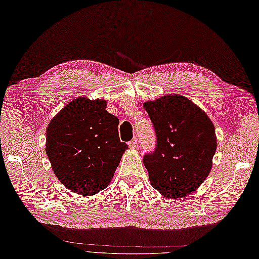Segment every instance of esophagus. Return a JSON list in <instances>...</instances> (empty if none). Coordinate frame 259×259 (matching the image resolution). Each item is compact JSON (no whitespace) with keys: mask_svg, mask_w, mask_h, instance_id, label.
<instances>
[{"mask_svg":"<svg viewBox=\"0 0 259 259\" xmlns=\"http://www.w3.org/2000/svg\"><path fill=\"white\" fill-rule=\"evenodd\" d=\"M128 146H130L131 148H133V149L138 146V142H137V138H136V137H134L133 140H132L131 142H128Z\"/></svg>","mask_w":259,"mask_h":259,"instance_id":"obj_1","label":"esophagus"}]
</instances>
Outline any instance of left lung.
I'll use <instances>...</instances> for the list:
<instances>
[{
    "mask_svg": "<svg viewBox=\"0 0 259 259\" xmlns=\"http://www.w3.org/2000/svg\"><path fill=\"white\" fill-rule=\"evenodd\" d=\"M144 106L157 141L143 158L150 184L166 198L186 197L210 174L217 150L214 125L190 100L176 94Z\"/></svg>",
    "mask_w": 259,
    "mask_h": 259,
    "instance_id": "8db88e82",
    "label": "left lung"
}]
</instances>
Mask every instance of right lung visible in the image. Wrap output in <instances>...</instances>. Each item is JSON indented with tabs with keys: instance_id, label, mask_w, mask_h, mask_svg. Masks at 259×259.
I'll list each match as a JSON object with an SVG mask.
<instances>
[{
	"instance_id": "right-lung-1",
	"label": "right lung",
	"mask_w": 259,
	"mask_h": 259,
	"mask_svg": "<svg viewBox=\"0 0 259 259\" xmlns=\"http://www.w3.org/2000/svg\"><path fill=\"white\" fill-rule=\"evenodd\" d=\"M103 100L80 98L50 122L46 153L57 178L71 191L91 195L111 182L127 144L119 141L118 119Z\"/></svg>"
}]
</instances>
